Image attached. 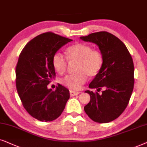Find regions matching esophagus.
<instances>
[{"label": "esophagus", "mask_w": 147, "mask_h": 147, "mask_svg": "<svg viewBox=\"0 0 147 147\" xmlns=\"http://www.w3.org/2000/svg\"><path fill=\"white\" fill-rule=\"evenodd\" d=\"M80 92L79 91H70V96H75V95H79Z\"/></svg>", "instance_id": "1"}]
</instances>
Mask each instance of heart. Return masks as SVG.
<instances>
[{"mask_svg": "<svg viewBox=\"0 0 147 147\" xmlns=\"http://www.w3.org/2000/svg\"><path fill=\"white\" fill-rule=\"evenodd\" d=\"M66 57L56 53L52 58V65L59 74L67 69L68 61L77 62L76 73L66 75L61 79V83L72 90H79L87 82L88 76L95 77L100 72L103 64L102 52L98 49H93L91 45L76 43L66 49Z\"/></svg>", "mask_w": 147, "mask_h": 147, "instance_id": "b5f03b06", "label": "heart"}]
</instances>
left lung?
I'll list each match as a JSON object with an SVG mask.
<instances>
[{
	"instance_id": "left-lung-1",
	"label": "left lung",
	"mask_w": 147,
	"mask_h": 147,
	"mask_svg": "<svg viewBox=\"0 0 147 147\" xmlns=\"http://www.w3.org/2000/svg\"><path fill=\"white\" fill-rule=\"evenodd\" d=\"M85 42L96 44L103 56L102 68L89 88L97 92L86 91L89 103L84 107L87 116L95 122L107 123L118 118L128 105L134 85L133 60L125 44L107 31L93 33L80 37Z\"/></svg>"
}]
</instances>
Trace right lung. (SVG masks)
Here are the masks:
<instances>
[{
    "mask_svg": "<svg viewBox=\"0 0 147 147\" xmlns=\"http://www.w3.org/2000/svg\"><path fill=\"white\" fill-rule=\"evenodd\" d=\"M72 41L53 32H46L25 45L16 65V88L22 105L33 118L51 122L62 114L70 97L60 84L55 91L47 85L55 77L52 58L62 46Z\"/></svg>",
    "mask_w": 147,
    "mask_h": 147,
    "instance_id": "obj_1",
    "label": "right lung"
}]
</instances>
